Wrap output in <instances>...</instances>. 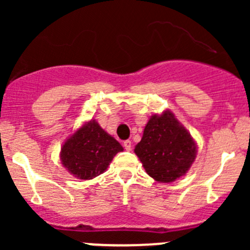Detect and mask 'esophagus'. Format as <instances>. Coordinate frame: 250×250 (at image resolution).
Returning <instances> with one entry per match:
<instances>
[{
    "instance_id": "obj_1",
    "label": "esophagus",
    "mask_w": 250,
    "mask_h": 250,
    "mask_svg": "<svg viewBox=\"0 0 250 250\" xmlns=\"http://www.w3.org/2000/svg\"><path fill=\"white\" fill-rule=\"evenodd\" d=\"M123 146H125V150L130 151V150H132V141H130V140H125V141H123Z\"/></svg>"
}]
</instances>
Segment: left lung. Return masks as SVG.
I'll use <instances>...</instances> for the list:
<instances>
[{
    "mask_svg": "<svg viewBox=\"0 0 250 250\" xmlns=\"http://www.w3.org/2000/svg\"><path fill=\"white\" fill-rule=\"evenodd\" d=\"M134 152L151 178L172 183L190 169L197 146L188 129L167 110L151 116Z\"/></svg>",
    "mask_w": 250,
    "mask_h": 250,
    "instance_id": "8db88e82",
    "label": "left lung"
}]
</instances>
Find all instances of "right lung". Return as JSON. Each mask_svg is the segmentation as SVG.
Returning <instances> with one entry per match:
<instances>
[{"mask_svg": "<svg viewBox=\"0 0 250 250\" xmlns=\"http://www.w3.org/2000/svg\"><path fill=\"white\" fill-rule=\"evenodd\" d=\"M121 144L107 134L95 120L85 122L62 145L60 161L70 174L90 180L107 169Z\"/></svg>", "mask_w": 250, "mask_h": 250, "instance_id": "add662e5", "label": "right lung"}]
</instances>
